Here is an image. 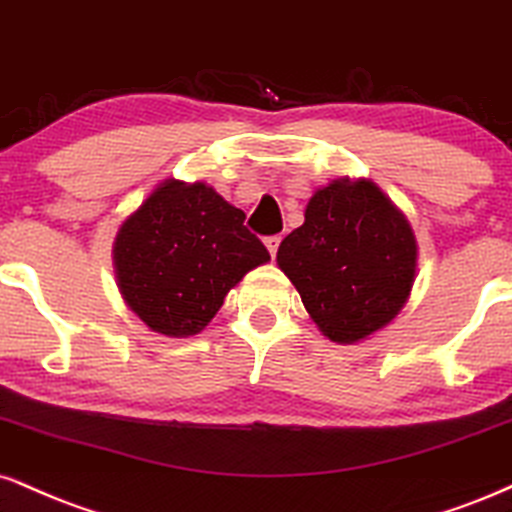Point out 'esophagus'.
<instances>
[{
    "label": "esophagus",
    "instance_id": "esophagus-1",
    "mask_svg": "<svg viewBox=\"0 0 512 512\" xmlns=\"http://www.w3.org/2000/svg\"><path fill=\"white\" fill-rule=\"evenodd\" d=\"M264 245H267L269 255L276 257V250H279V245H281V236H269V238H264Z\"/></svg>",
    "mask_w": 512,
    "mask_h": 512
}]
</instances>
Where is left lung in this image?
I'll use <instances>...</instances> for the list:
<instances>
[{
    "label": "left lung",
    "instance_id": "8db88e82",
    "mask_svg": "<svg viewBox=\"0 0 512 512\" xmlns=\"http://www.w3.org/2000/svg\"><path fill=\"white\" fill-rule=\"evenodd\" d=\"M276 262L319 331L357 343L408 303L417 240L377 183L338 178L310 197L305 224L281 240Z\"/></svg>",
    "mask_w": 512,
    "mask_h": 512
}]
</instances>
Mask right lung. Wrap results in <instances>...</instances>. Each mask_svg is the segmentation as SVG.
<instances>
[{
	"label": "right lung",
	"instance_id": "add662e5",
	"mask_svg": "<svg viewBox=\"0 0 512 512\" xmlns=\"http://www.w3.org/2000/svg\"><path fill=\"white\" fill-rule=\"evenodd\" d=\"M243 219L207 183H159L114 240L116 283L126 305L157 334H200L226 293L269 262Z\"/></svg>",
	"mask_w": 512,
	"mask_h": 512
}]
</instances>
